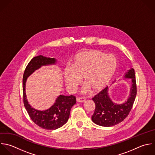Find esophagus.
Masks as SVG:
<instances>
[{
    "label": "esophagus",
    "instance_id": "obj_1",
    "mask_svg": "<svg viewBox=\"0 0 155 155\" xmlns=\"http://www.w3.org/2000/svg\"><path fill=\"white\" fill-rule=\"evenodd\" d=\"M86 101V99L84 98H82V97H78L77 98V101L78 103H83L84 102Z\"/></svg>",
    "mask_w": 155,
    "mask_h": 155
}]
</instances>
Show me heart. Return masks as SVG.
I'll list each match as a JSON object with an SVG mask.
<instances>
[{
  "mask_svg": "<svg viewBox=\"0 0 155 155\" xmlns=\"http://www.w3.org/2000/svg\"><path fill=\"white\" fill-rule=\"evenodd\" d=\"M117 68V60L111 54L98 50L85 51L77 54L71 67L64 71V78L68 91L74 93L81 83L85 84L83 92L103 89L110 81Z\"/></svg>",
  "mask_w": 155,
  "mask_h": 155,
  "instance_id": "b5f03b06",
  "label": "heart"
}]
</instances>
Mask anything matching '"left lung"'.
<instances>
[{"mask_svg": "<svg viewBox=\"0 0 155 155\" xmlns=\"http://www.w3.org/2000/svg\"><path fill=\"white\" fill-rule=\"evenodd\" d=\"M124 78L131 79L130 95L124 103L117 104L112 101L108 86L96 95L92 100L95 104V110L92 116V121L99 126L111 127L122 122L129 115L137 95V84L135 70L131 68L125 73Z\"/></svg>", "mask_w": 155, "mask_h": 155, "instance_id": "obj_1", "label": "left lung"}]
</instances>
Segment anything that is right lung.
I'll return each instance as SVG.
<instances>
[{"label": "right lung", "mask_w": 155, "mask_h": 155, "mask_svg": "<svg viewBox=\"0 0 155 155\" xmlns=\"http://www.w3.org/2000/svg\"><path fill=\"white\" fill-rule=\"evenodd\" d=\"M57 60L54 58L43 55L35 57L28 64L23 77V96L25 109L32 121L39 127L46 130H55L67 123L71 109L76 103V98L74 95H60L50 108L45 110H38L32 108L28 103L25 92V85L27 78L35 71L42 66L55 64Z\"/></svg>", "instance_id": "right-lung-1"}]
</instances>
